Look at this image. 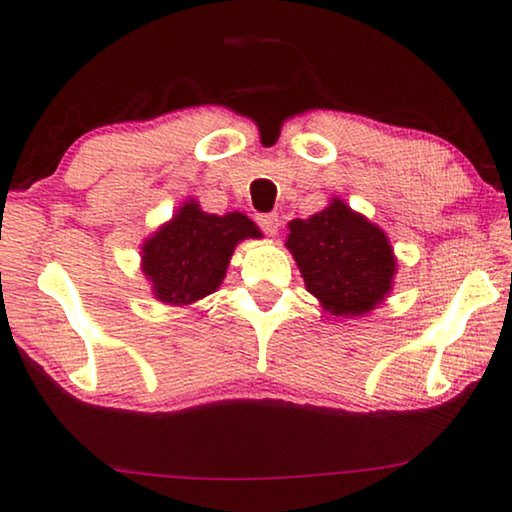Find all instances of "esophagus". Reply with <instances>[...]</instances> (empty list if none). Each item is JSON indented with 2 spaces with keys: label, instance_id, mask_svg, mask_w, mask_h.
<instances>
[{
  "label": "esophagus",
  "instance_id": "obj_1",
  "mask_svg": "<svg viewBox=\"0 0 512 512\" xmlns=\"http://www.w3.org/2000/svg\"><path fill=\"white\" fill-rule=\"evenodd\" d=\"M256 221H258V226L263 228L265 235H277V230H279V216L277 214H258Z\"/></svg>",
  "mask_w": 512,
  "mask_h": 512
}]
</instances>
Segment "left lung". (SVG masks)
I'll list each match as a JSON object with an SVG mask.
<instances>
[{
    "mask_svg": "<svg viewBox=\"0 0 512 512\" xmlns=\"http://www.w3.org/2000/svg\"><path fill=\"white\" fill-rule=\"evenodd\" d=\"M286 247L307 291L335 317L368 314L394 286L396 258L384 230L340 198L310 219H293Z\"/></svg>",
    "mask_w": 512,
    "mask_h": 512,
    "instance_id": "8db88e82",
    "label": "left lung"
}]
</instances>
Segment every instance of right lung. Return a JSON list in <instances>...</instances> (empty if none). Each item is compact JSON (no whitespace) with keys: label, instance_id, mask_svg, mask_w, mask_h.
I'll list each match as a JSON object with an SVG mask.
<instances>
[{"label":"right lung","instance_id":"obj_1","mask_svg":"<svg viewBox=\"0 0 512 512\" xmlns=\"http://www.w3.org/2000/svg\"><path fill=\"white\" fill-rule=\"evenodd\" d=\"M247 237H261V230L244 214H207L195 200L184 202L142 247V270L153 296L181 307L214 293L235 247Z\"/></svg>","mask_w":512,"mask_h":512}]
</instances>
